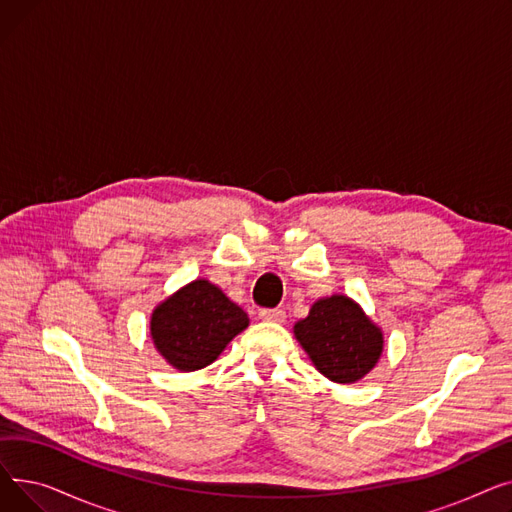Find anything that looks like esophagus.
<instances>
[{
    "instance_id": "obj_1",
    "label": "esophagus",
    "mask_w": 512,
    "mask_h": 512,
    "mask_svg": "<svg viewBox=\"0 0 512 512\" xmlns=\"http://www.w3.org/2000/svg\"><path fill=\"white\" fill-rule=\"evenodd\" d=\"M259 319L263 321H272V324H284L286 321V311L284 309H261Z\"/></svg>"
}]
</instances>
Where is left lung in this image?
Wrapping results in <instances>:
<instances>
[{
  "mask_svg": "<svg viewBox=\"0 0 512 512\" xmlns=\"http://www.w3.org/2000/svg\"><path fill=\"white\" fill-rule=\"evenodd\" d=\"M292 330L315 369L336 384L363 380L384 353L382 328L346 294L315 301Z\"/></svg>",
  "mask_w": 512,
  "mask_h": 512,
  "instance_id": "left-lung-1",
  "label": "left lung"
}]
</instances>
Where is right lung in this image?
<instances>
[{"mask_svg": "<svg viewBox=\"0 0 512 512\" xmlns=\"http://www.w3.org/2000/svg\"><path fill=\"white\" fill-rule=\"evenodd\" d=\"M249 328V315L205 278L184 284L161 301L149 319L155 351L178 371L211 365Z\"/></svg>", "mask_w": 512, "mask_h": 512, "instance_id": "1", "label": "right lung"}]
</instances>
